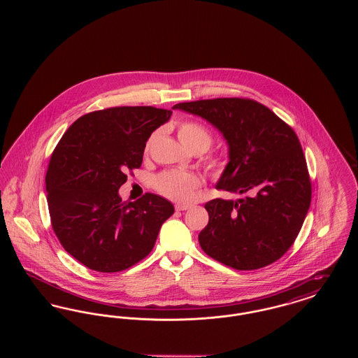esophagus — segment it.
Instances as JSON below:
<instances>
[{
  "label": "esophagus",
  "mask_w": 358,
  "mask_h": 358,
  "mask_svg": "<svg viewBox=\"0 0 358 358\" xmlns=\"http://www.w3.org/2000/svg\"><path fill=\"white\" fill-rule=\"evenodd\" d=\"M190 208V205L187 204H177L176 205V210H187Z\"/></svg>",
  "instance_id": "obj_1"
}]
</instances>
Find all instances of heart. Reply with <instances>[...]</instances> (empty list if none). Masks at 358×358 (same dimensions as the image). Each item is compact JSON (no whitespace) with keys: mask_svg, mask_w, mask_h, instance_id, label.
Instances as JSON below:
<instances>
[{"mask_svg":"<svg viewBox=\"0 0 358 358\" xmlns=\"http://www.w3.org/2000/svg\"><path fill=\"white\" fill-rule=\"evenodd\" d=\"M178 136L187 149H201L205 152L212 145L213 136L209 130L199 122L185 120L178 126ZM154 136L148 142L150 146ZM206 168L213 173V176H220L225 169V162L219 157H210L206 161ZM201 185V180L194 173L184 171H169L161 173L154 180L155 190L164 197L177 201L187 203L193 199L196 190Z\"/></svg>","mask_w":358,"mask_h":358,"instance_id":"obj_1","label":"heart"}]
</instances>
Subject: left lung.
Segmentation results:
<instances>
[{
	"label": "left lung",
	"instance_id": "obj_1",
	"mask_svg": "<svg viewBox=\"0 0 358 358\" xmlns=\"http://www.w3.org/2000/svg\"><path fill=\"white\" fill-rule=\"evenodd\" d=\"M212 123L227 139L229 162L216 187L245 194L205 204L199 235L205 254L235 270H257L289 251L311 203L306 158L295 131L262 103L217 98L178 103Z\"/></svg>",
	"mask_w": 358,
	"mask_h": 358
}]
</instances>
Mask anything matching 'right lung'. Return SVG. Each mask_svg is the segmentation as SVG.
<instances>
[{"label":"right lung","mask_w":358,"mask_h":358,"mask_svg":"<svg viewBox=\"0 0 358 358\" xmlns=\"http://www.w3.org/2000/svg\"><path fill=\"white\" fill-rule=\"evenodd\" d=\"M171 110L123 106L88 113L62 136L45 176L51 224L63 248L90 270L120 273L153 250L171 201L145 193L122 201L120 189L141 168L143 150Z\"/></svg>","instance_id":"obj_1"}]
</instances>
